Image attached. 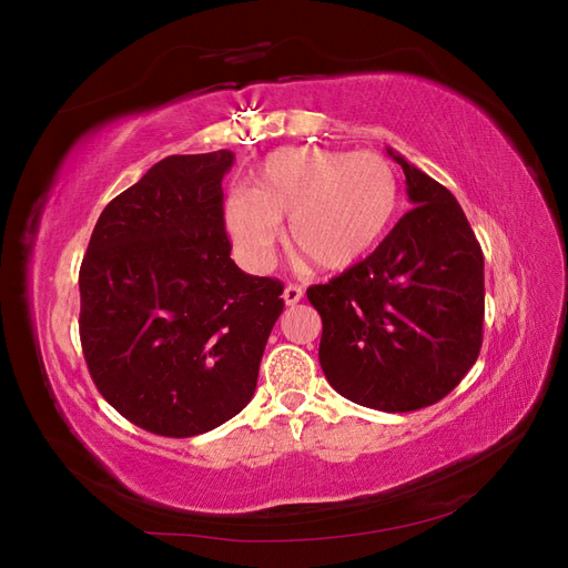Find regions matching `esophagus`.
Wrapping results in <instances>:
<instances>
[{
    "mask_svg": "<svg viewBox=\"0 0 568 568\" xmlns=\"http://www.w3.org/2000/svg\"><path fill=\"white\" fill-rule=\"evenodd\" d=\"M282 298H284L286 305H296L303 298V288L296 286V284H288V286H284Z\"/></svg>",
    "mask_w": 568,
    "mask_h": 568,
    "instance_id": "esophagus-1",
    "label": "esophagus"
}]
</instances>
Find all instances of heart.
<instances>
[{"label": "heart", "instance_id": "heart-1", "mask_svg": "<svg viewBox=\"0 0 568 568\" xmlns=\"http://www.w3.org/2000/svg\"><path fill=\"white\" fill-rule=\"evenodd\" d=\"M398 209V180L379 153L284 146L255 170V189L225 201V225L242 261L261 270L288 217V244L341 272L376 246Z\"/></svg>", "mask_w": 568, "mask_h": 568}]
</instances>
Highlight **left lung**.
Listing matches in <instances>:
<instances>
[{"instance_id": "left-lung-1", "label": "left lung", "mask_w": 568, "mask_h": 568, "mask_svg": "<svg viewBox=\"0 0 568 568\" xmlns=\"http://www.w3.org/2000/svg\"><path fill=\"white\" fill-rule=\"evenodd\" d=\"M403 168L407 211L363 263L307 288L322 317L320 365L336 393L382 412L445 398L484 343V253L457 199Z\"/></svg>"}]
</instances>
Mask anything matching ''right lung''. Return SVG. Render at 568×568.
Here are the masks:
<instances>
[{
  "label": "right lung",
  "instance_id": "1",
  "mask_svg": "<svg viewBox=\"0 0 568 568\" xmlns=\"http://www.w3.org/2000/svg\"><path fill=\"white\" fill-rule=\"evenodd\" d=\"M234 153L168 156L99 215L80 267V341L111 407L189 438L242 412L282 282L234 265L222 178Z\"/></svg>",
  "mask_w": 568,
  "mask_h": 568
}]
</instances>
